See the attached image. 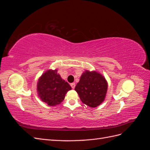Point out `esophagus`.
Returning <instances> with one entry per match:
<instances>
[{
    "mask_svg": "<svg viewBox=\"0 0 150 150\" xmlns=\"http://www.w3.org/2000/svg\"><path fill=\"white\" fill-rule=\"evenodd\" d=\"M71 88L72 89H74L75 88V86H76V84H75V83H71Z\"/></svg>",
    "mask_w": 150,
    "mask_h": 150,
    "instance_id": "esophagus-1",
    "label": "esophagus"
}]
</instances>
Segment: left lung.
I'll return each instance as SVG.
<instances>
[{"mask_svg":"<svg viewBox=\"0 0 150 150\" xmlns=\"http://www.w3.org/2000/svg\"><path fill=\"white\" fill-rule=\"evenodd\" d=\"M108 87L107 81L101 73L96 71L86 70L74 89L83 103L91 108H96L105 99Z\"/></svg>","mask_w":150,"mask_h":150,"instance_id":"1","label":"left lung"}]
</instances>
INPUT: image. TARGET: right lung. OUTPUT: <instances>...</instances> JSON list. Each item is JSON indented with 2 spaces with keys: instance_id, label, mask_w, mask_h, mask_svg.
Wrapping results in <instances>:
<instances>
[{
  "instance_id": "obj_1",
  "label": "right lung",
  "mask_w": 150,
  "mask_h": 150,
  "mask_svg": "<svg viewBox=\"0 0 150 150\" xmlns=\"http://www.w3.org/2000/svg\"><path fill=\"white\" fill-rule=\"evenodd\" d=\"M71 89L70 85L57 73V69H49L44 72L39 78L37 84L38 96L50 106L61 104L67 91Z\"/></svg>"
}]
</instances>
